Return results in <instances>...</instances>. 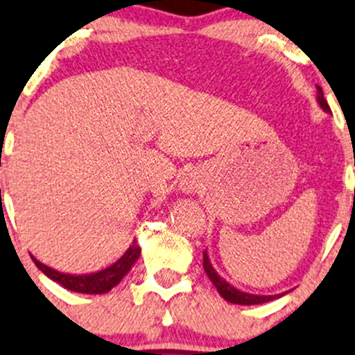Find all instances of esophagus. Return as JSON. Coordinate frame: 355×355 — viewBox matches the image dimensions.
Instances as JSON below:
<instances>
[{"instance_id":"34e87169","label":"esophagus","mask_w":355,"mask_h":355,"mask_svg":"<svg viewBox=\"0 0 355 355\" xmlns=\"http://www.w3.org/2000/svg\"><path fill=\"white\" fill-rule=\"evenodd\" d=\"M193 189H196V184H193V180L190 177H185L180 180V190H184V192H193Z\"/></svg>"}]
</instances>
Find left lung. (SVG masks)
<instances>
[{"instance_id": "1", "label": "left lung", "mask_w": 355, "mask_h": 355, "mask_svg": "<svg viewBox=\"0 0 355 355\" xmlns=\"http://www.w3.org/2000/svg\"><path fill=\"white\" fill-rule=\"evenodd\" d=\"M316 92H318V95H316V102H318L320 109L327 112V114H331L325 96H323L322 88L316 87ZM204 270H206L207 277L211 279V282L214 284L216 289H218V293L223 296V300H226L227 303L243 304V306L262 304V303H268V301L272 300H277V297H282L286 294V293H281V294H272V296H262V294H250V293H245V291H240L238 287H234L233 284H230V282L225 281V279L218 274V270L212 267L211 259H209L207 255V250L204 252Z\"/></svg>"}]
</instances>
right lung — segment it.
Wrapping results in <instances>:
<instances>
[{"label": "right lung", "mask_w": 355, "mask_h": 355, "mask_svg": "<svg viewBox=\"0 0 355 355\" xmlns=\"http://www.w3.org/2000/svg\"><path fill=\"white\" fill-rule=\"evenodd\" d=\"M141 255V246L137 240L132 241L129 246L128 252L121 257L115 263L110 267L103 268V270L95 272V274H83V275H74V274H64L55 268H51L39 260L33 259V263L51 279V281L61 284L64 289L73 291V293H83V294H103L109 293L112 287H115L122 279L128 275V272L132 268L136 260Z\"/></svg>", "instance_id": "obj_1"}]
</instances>
